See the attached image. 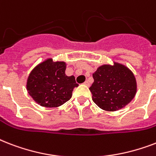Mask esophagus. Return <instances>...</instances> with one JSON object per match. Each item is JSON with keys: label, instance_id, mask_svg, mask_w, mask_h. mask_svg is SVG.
<instances>
[{"label": "esophagus", "instance_id": "1", "mask_svg": "<svg viewBox=\"0 0 156 156\" xmlns=\"http://www.w3.org/2000/svg\"><path fill=\"white\" fill-rule=\"evenodd\" d=\"M83 84L86 86H87V87H89V86H90V83H89V82H88V81H86L85 83H83Z\"/></svg>", "mask_w": 156, "mask_h": 156}]
</instances>
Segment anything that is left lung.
<instances>
[{
	"label": "left lung",
	"mask_w": 156,
	"mask_h": 156,
	"mask_svg": "<svg viewBox=\"0 0 156 156\" xmlns=\"http://www.w3.org/2000/svg\"><path fill=\"white\" fill-rule=\"evenodd\" d=\"M94 83L90 87L92 100L105 111L123 108L137 93V81L133 73L123 64L113 61L104 64L93 73Z\"/></svg>",
	"instance_id": "obj_1"
}]
</instances>
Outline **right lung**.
<instances>
[{"mask_svg": "<svg viewBox=\"0 0 156 156\" xmlns=\"http://www.w3.org/2000/svg\"><path fill=\"white\" fill-rule=\"evenodd\" d=\"M65 61L45 59L30 71L27 80L29 95L40 106L56 108L72 97L73 88L78 87L74 76L66 74Z\"/></svg>", "mask_w": 156, "mask_h": 156, "instance_id": "1", "label": "right lung"}]
</instances>
